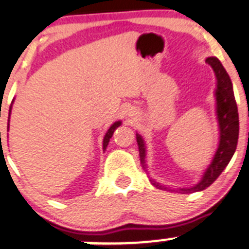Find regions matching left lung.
I'll list each match as a JSON object with an SVG mask.
<instances>
[{"instance_id":"obj_1","label":"left lung","mask_w":249,"mask_h":249,"mask_svg":"<svg viewBox=\"0 0 249 249\" xmlns=\"http://www.w3.org/2000/svg\"><path fill=\"white\" fill-rule=\"evenodd\" d=\"M205 62L213 68L216 77V115L217 122H219L220 141L215 155L212 162L205 170L202 179L196 186L189 188H179L182 193H193L208 188L217 177L221 175L225 167L230 162L231 158L236 151L238 142V132H240V122H238V110L237 104L235 100V94L232 89V82L230 79L229 74L225 71L224 66L221 65L216 57H208ZM137 143L139 149V158L143 169H146V150L145 143L141 134L137 133ZM146 171V170H145ZM151 183L160 189H166V187L161 186L160 183L150 179Z\"/></svg>"}]
</instances>
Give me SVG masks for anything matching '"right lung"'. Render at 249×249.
Listing matches in <instances>:
<instances>
[{"mask_svg":"<svg viewBox=\"0 0 249 249\" xmlns=\"http://www.w3.org/2000/svg\"><path fill=\"white\" fill-rule=\"evenodd\" d=\"M12 103H13V101H12ZM11 108H12V106L9 107V115H11ZM118 126H121V121H117V122H115L112 126H111L110 128L107 129V132H106L105 137H104V141H103V149H104V150H106V146H107V144H108V142H110L111 137H112L113 132H115V129L117 128Z\"/></svg>","mask_w":249,"mask_h":249,"instance_id":"right-lung-1","label":"right lung"}]
</instances>
